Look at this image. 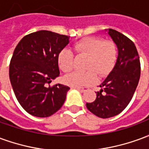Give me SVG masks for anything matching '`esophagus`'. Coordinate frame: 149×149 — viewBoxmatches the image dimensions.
Wrapping results in <instances>:
<instances>
[{
  "label": "esophagus",
  "instance_id": "34e87169",
  "mask_svg": "<svg viewBox=\"0 0 149 149\" xmlns=\"http://www.w3.org/2000/svg\"><path fill=\"white\" fill-rule=\"evenodd\" d=\"M72 88L75 89H77V90L81 91V93H84L85 91L87 90V88H81V87H72Z\"/></svg>",
  "mask_w": 149,
  "mask_h": 149
}]
</instances>
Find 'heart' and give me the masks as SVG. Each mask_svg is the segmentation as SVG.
<instances>
[{
    "label": "heart",
    "instance_id": "1",
    "mask_svg": "<svg viewBox=\"0 0 149 149\" xmlns=\"http://www.w3.org/2000/svg\"><path fill=\"white\" fill-rule=\"evenodd\" d=\"M77 56H87L84 72H74L67 75L65 82L72 87L88 86L97 81V76L104 77L109 74L118 56V48L112 40L102 37H88L73 44ZM59 67L65 72H69L74 67V53L69 49H63L57 56Z\"/></svg>",
    "mask_w": 149,
    "mask_h": 149
}]
</instances>
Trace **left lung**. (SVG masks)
<instances>
[{
	"label": "left lung",
	"mask_w": 149,
	"mask_h": 149,
	"mask_svg": "<svg viewBox=\"0 0 149 149\" xmlns=\"http://www.w3.org/2000/svg\"><path fill=\"white\" fill-rule=\"evenodd\" d=\"M109 34L118 48V57L110 74L100 84L97 98L86 107L100 118H109L125 109L133 97L141 77V62L131 40L112 29Z\"/></svg>",
	"instance_id": "8db88e82"
}]
</instances>
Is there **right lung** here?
<instances>
[{"instance_id": "obj_1", "label": "right lung", "mask_w": 149, "mask_h": 149, "mask_svg": "<svg viewBox=\"0 0 149 149\" xmlns=\"http://www.w3.org/2000/svg\"><path fill=\"white\" fill-rule=\"evenodd\" d=\"M68 39L65 35L40 30L24 36L15 49L9 79L18 102L31 115L48 117L65 103L70 88L47 84L60 75L57 56Z\"/></svg>"}]
</instances>
